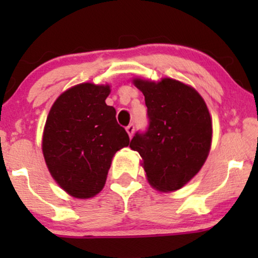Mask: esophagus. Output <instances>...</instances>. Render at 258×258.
<instances>
[{
	"mask_svg": "<svg viewBox=\"0 0 258 258\" xmlns=\"http://www.w3.org/2000/svg\"><path fill=\"white\" fill-rule=\"evenodd\" d=\"M126 131L128 133L130 137H132L133 133H135V123H130V125L126 127Z\"/></svg>",
	"mask_w": 258,
	"mask_h": 258,
	"instance_id": "obj_1",
	"label": "esophagus"
}]
</instances>
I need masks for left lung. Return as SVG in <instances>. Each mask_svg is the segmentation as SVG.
Wrapping results in <instances>:
<instances>
[{
    "label": "left lung",
    "instance_id": "left-lung-1",
    "mask_svg": "<svg viewBox=\"0 0 258 258\" xmlns=\"http://www.w3.org/2000/svg\"><path fill=\"white\" fill-rule=\"evenodd\" d=\"M148 108L146 131L136 132L130 147L139 153L148 180L162 191L177 190L199 172L209 155L212 123L194 88L172 79L135 80Z\"/></svg>",
    "mask_w": 258,
    "mask_h": 258
}]
</instances>
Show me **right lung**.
<instances>
[{"label":"right lung","mask_w":258,"mask_h":258,"mask_svg":"<svg viewBox=\"0 0 258 258\" xmlns=\"http://www.w3.org/2000/svg\"><path fill=\"white\" fill-rule=\"evenodd\" d=\"M109 86L81 84L64 92L49 110L42 150L52 177L79 199L98 194L114 154L130 144L126 130L106 105Z\"/></svg>","instance_id":"right-lung-1"}]
</instances>
